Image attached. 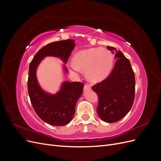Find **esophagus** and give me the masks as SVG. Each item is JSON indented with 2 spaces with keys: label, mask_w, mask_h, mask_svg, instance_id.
Wrapping results in <instances>:
<instances>
[{
  "label": "esophagus",
  "mask_w": 161,
  "mask_h": 161,
  "mask_svg": "<svg viewBox=\"0 0 161 161\" xmlns=\"http://www.w3.org/2000/svg\"><path fill=\"white\" fill-rule=\"evenodd\" d=\"M91 85H85V86H84V90H85V91H89V90H91Z\"/></svg>",
  "instance_id": "esophagus-1"
}]
</instances>
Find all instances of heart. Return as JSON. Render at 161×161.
I'll return each instance as SVG.
<instances>
[{
	"label": "heart",
	"mask_w": 161,
	"mask_h": 161,
	"mask_svg": "<svg viewBox=\"0 0 161 161\" xmlns=\"http://www.w3.org/2000/svg\"><path fill=\"white\" fill-rule=\"evenodd\" d=\"M114 56L105 48L94 47L76 53L70 63L72 70L85 71L86 76L92 82H99L106 79L114 66Z\"/></svg>",
	"instance_id": "obj_1"
}]
</instances>
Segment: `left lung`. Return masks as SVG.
Masks as SVG:
<instances>
[{
  "instance_id": "8db88e82",
  "label": "left lung",
  "mask_w": 161,
  "mask_h": 161,
  "mask_svg": "<svg viewBox=\"0 0 161 161\" xmlns=\"http://www.w3.org/2000/svg\"><path fill=\"white\" fill-rule=\"evenodd\" d=\"M114 53L116 62L106 79L92 86L99 96L97 111L108 123L116 122L125 117L132 107L135 97V76L131 64L120 50L108 46Z\"/></svg>"
}]
</instances>
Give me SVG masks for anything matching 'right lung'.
I'll list each match as a JSON object with an SVG mask.
<instances>
[{
  "label": "right lung",
  "instance_id": "obj_1",
  "mask_svg": "<svg viewBox=\"0 0 161 161\" xmlns=\"http://www.w3.org/2000/svg\"><path fill=\"white\" fill-rule=\"evenodd\" d=\"M75 47V42L73 40L48 43L36 53L29 68L27 88L31 105L40 119L52 125H64L72 120L76 102L83 92L84 84L64 81L59 91L51 94L42 89L37 79L36 71L44 58L53 56L63 61V71L67 73L69 71L65 64Z\"/></svg>",
  "mask_w": 161,
  "mask_h": 161
}]
</instances>
